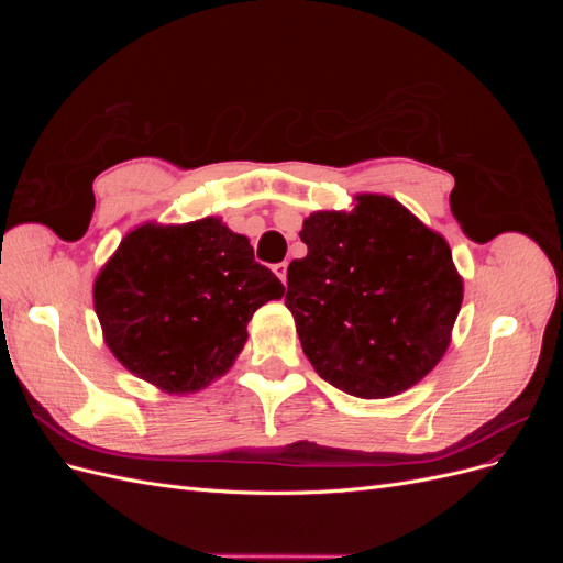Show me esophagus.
<instances>
[{
	"instance_id": "esophagus-1",
	"label": "esophagus",
	"mask_w": 563,
	"mask_h": 563,
	"mask_svg": "<svg viewBox=\"0 0 563 563\" xmlns=\"http://www.w3.org/2000/svg\"><path fill=\"white\" fill-rule=\"evenodd\" d=\"M272 269H275V275L286 284V272H288V263H277L275 267H272Z\"/></svg>"
}]
</instances>
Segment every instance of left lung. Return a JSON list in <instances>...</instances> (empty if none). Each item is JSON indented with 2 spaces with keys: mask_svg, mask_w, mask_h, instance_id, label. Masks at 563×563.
<instances>
[{
  "mask_svg": "<svg viewBox=\"0 0 563 563\" xmlns=\"http://www.w3.org/2000/svg\"><path fill=\"white\" fill-rule=\"evenodd\" d=\"M286 308L319 376L360 399L420 383L451 345L463 277L444 234L404 203L364 192L350 211L302 220Z\"/></svg>",
  "mask_w": 563,
  "mask_h": 563,
  "instance_id": "8db88e82",
  "label": "left lung"
}]
</instances>
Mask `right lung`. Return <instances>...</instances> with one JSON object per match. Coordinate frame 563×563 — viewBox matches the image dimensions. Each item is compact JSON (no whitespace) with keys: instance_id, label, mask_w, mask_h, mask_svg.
<instances>
[{"instance_id":"right-lung-1","label":"right lung","mask_w":563,"mask_h":563,"mask_svg":"<svg viewBox=\"0 0 563 563\" xmlns=\"http://www.w3.org/2000/svg\"><path fill=\"white\" fill-rule=\"evenodd\" d=\"M282 296L249 236L216 216L133 228L93 282L114 360L166 395H192L225 376L253 312Z\"/></svg>"}]
</instances>
